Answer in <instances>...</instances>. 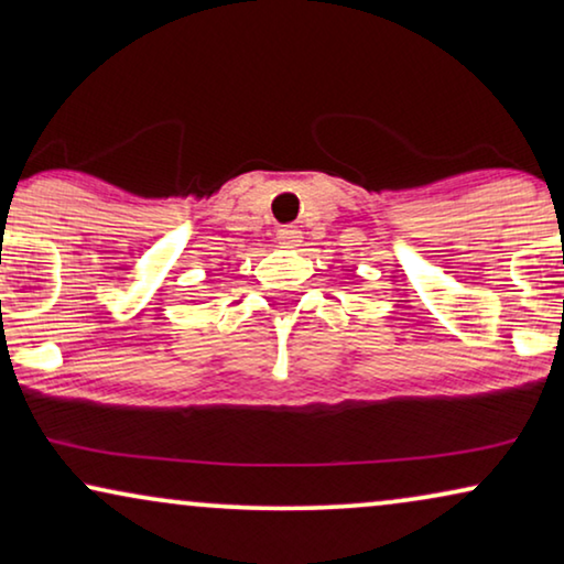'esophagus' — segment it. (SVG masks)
Returning a JSON list of instances; mask_svg holds the SVG:
<instances>
[{
	"mask_svg": "<svg viewBox=\"0 0 564 564\" xmlns=\"http://www.w3.org/2000/svg\"><path fill=\"white\" fill-rule=\"evenodd\" d=\"M276 241H280L284 249H292V246H300V241H303V234H300L295 226H284L276 230Z\"/></svg>",
	"mask_w": 564,
	"mask_h": 564,
	"instance_id": "obj_1",
	"label": "esophagus"
}]
</instances>
